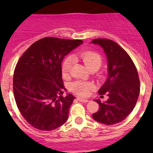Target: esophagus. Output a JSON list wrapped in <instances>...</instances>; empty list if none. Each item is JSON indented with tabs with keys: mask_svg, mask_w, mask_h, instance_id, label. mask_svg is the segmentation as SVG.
<instances>
[{
	"mask_svg": "<svg viewBox=\"0 0 153 153\" xmlns=\"http://www.w3.org/2000/svg\"><path fill=\"white\" fill-rule=\"evenodd\" d=\"M77 100L79 101V102H89L88 100H86V99H83V98H80V97H77Z\"/></svg>",
	"mask_w": 153,
	"mask_h": 153,
	"instance_id": "34e87169",
	"label": "esophagus"
}]
</instances>
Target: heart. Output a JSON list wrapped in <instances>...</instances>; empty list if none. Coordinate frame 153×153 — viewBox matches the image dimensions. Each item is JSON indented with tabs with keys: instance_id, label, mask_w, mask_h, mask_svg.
Instances as JSON below:
<instances>
[{
	"instance_id": "obj_1",
	"label": "heart",
	"mask_w": 153,
	"mask_h": 153,
	"mask_svg": "<svg viewBox=\"0 0 153 153\" xmlns=\"http://www.w3.org/2000/svg\"><path fill=\"white\" fill-rule=\"evenodd\" d=\"M78 56L90 70L93 68L99 69L102 64V58H101L100 55L94 51H83V52L79 53ZM73 62H74V59L71 56H67L63 60L61 65V72L63 77L67 78L70 75ZM94 87L95 86L93 83L83 80H75L70 85V90L73 93L81 96V97L88 96L90 91L93 90Z\"/></svg>"
}]
</instances>
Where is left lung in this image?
<instances>
[{"label":"left lung","instance_id":"8db88e82","mask_svg":"<svg viewBox=\"0 0 153 153\" xmlns=\"http://www.w3.org/2000/svg\"><path fill=\"white\" fill-rule=\"evenodd\" d=\"M102 47L108 61V78L98 93L106 94L108 100L99 104L93 118L106 125L118 123L134 109L140 95V78L134 63L126 51L109 39H95L91 42ZM103 97V96H102Z\"/></svg>","mask_w":153,"mask_h":153}]
</instances>
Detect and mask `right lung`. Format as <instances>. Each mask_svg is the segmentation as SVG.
Instances as JSON below:
<instances>
[{
	"mask_svg": "<svg viewBox=\"0 0 153 153\" xmlns=\"http://www.w3.org/2000/svg\"><path fill=\"white\" fill-rule=\"evenodd\" d=\"M81 40L44 37L34 42L20 57L13 79L17 108L27 122L43 131L61 126L68 119L75 97H63L61 63Z\"/></svg>",
	"mask_w": 153,
	"mask_h": 153,
	"instance_id": "1",
	"label": "right lung"
}]
</instances>
